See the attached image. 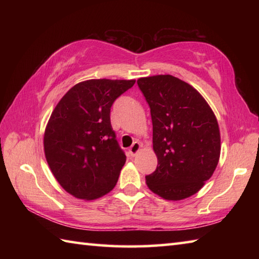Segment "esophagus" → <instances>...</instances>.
<instances>
[{
	"instance_id": "obj_1",
	"label": "esophagus",
	"mask_w": 259,
	"mask_h": 259,
	"mask_svg": "<svg viewBox=\"0 0 259 259\" xmlns=\"http://www.w3.org/2000/svg\"><path fill=\"white\" fill-rule=\"evenodd\" d=\"M140 148H141L140 142H138V141H135L134 144H133V146H131V147L129 148V153H130V156L135 157V156L137 155V153L139 152Z\"/></svg>"
}]
</instances>
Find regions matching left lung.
I'll return each mask as SVG.
<instances>
[{"label":"left lung","mask_w":259,"mask_h":259,"mask_svg":"<svg viewBox=\"0 0 259 259\" xmlns=\"http://www.w3.org/2000/svg\"><path fill=\"white\" fill-rule=\"evenodd\" d=\"M139 89L149 104L152 144L158 166L146 183L167 200L195 195L211 177L221 156L217 119L205 99L170 74L140 78Z\"/></svg>","instance_id":"1"}]
</instances>
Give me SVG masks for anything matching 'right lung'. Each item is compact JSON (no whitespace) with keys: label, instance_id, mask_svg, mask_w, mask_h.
<instances>
[{"label":"right lung","instance_id":"1","mask_svg":"<svg viewBox=\"0 0 259 259\" xmlns=\"http://www.w3.org/2000/svg\"><path fill=\"white\" fill-rule=\"evenodd\" d=\"M135 80H88L65 93L49 120L45 152L58 183L80 199L113 189L125 162L110 121L113 102Z\"/></svg>","mask_w":259,"mask_h":259}]
</instances>
